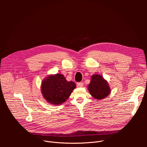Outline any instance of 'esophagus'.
<instances>
[{
    "instance_id": "obj_1",
    "label": "esophagus",
    "mask_w": 147,
    "mask_h": 147,
    "mask_svg": "<svg viewBox=\"0 0 147 147\" xmlns=\"http://www.w3.org/2000/svg\"><path fill=\"white\" fill-rule=\"evenodd\" d=\"M77 87H81L83 86V83L81 82H77Z\"/></svg>"
}]
</instances>
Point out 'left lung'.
<instances>
[{
    "mask_svg": "<svg viewBox=\"0 0 147 147\" xmlns=\"http://www.w3.org/2000/svg\"><path fill=\"white\" fill-rule=\"evenodd\" d=\"M88 90L92 96L98 100L103 99L111 93V88L107 81L99 74L92 76Z\"/></svg>",
    "mask_w": 147,
    "mask_h": 147,
    "instance_id": "left-lung-1",
    "label": "left lung"
}]
</instances>
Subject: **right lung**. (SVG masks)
Wrapping results in <instances>:
<instances>
[{"label":"right lung","mask_w":147,"mask_h":147,"mask_svg":"<svg viewBox=\"0 0 147 147\" xmlns=\"http://www.w3.org/2000/svg\"><path fill=\"white\" fill-rule=\"evenodd\" d=\"M76 87L74 82L67 81L63 75L57 73L42 81L41 92L48 103L59 105L69 98Z\"/></svg>","instance_id":"add662e5"}]
</instances>
